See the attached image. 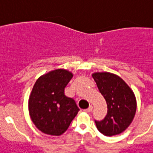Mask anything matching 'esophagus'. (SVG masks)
Wrapping results in <instances>:
<instances>
[{
	"mask_svg": "<svg viewBox=\"0 0 153 153\" xmlns=\"http://www.w3.org/2000/svg\"><path fill=\"white\" fill-rule=\"evenodd\" d=\"M92 110H93V106H92V105H89V108H88L87 109H85V111H86V112H91Z\"/></svg>",
	"mask_w": 153,
	"mask_h": 153,
	"instance_id": "1",
	"label": "esophagus"
}]
</instances>
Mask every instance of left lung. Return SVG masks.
I'll list each match as a JSON object with an SVG mask.
<instances>
[{
  "mask_svg": "<svg viewBox=\"0 0 153 153\" xmlns=\"http://www.w3.org/2000/svg\"><path fill=\"white\" fill-rule=\"evenodd\" d=\"M92 76L108 106L105 119L95 120L97 128L105 136L120 134L130 126L134 117L137 108L134 94L116 74L96 72Z\"/></svg>",
  "mask_w": 153,
  "mask_h": 153,
  "instance_id": "8db88e82",
  "label": "left lung"
}]
</instances>
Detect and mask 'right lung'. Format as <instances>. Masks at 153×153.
<instances>
[{"mask_svg":"<svg viewBox=\"0 0 153 153\" xmlns=\"http://www.w3.org/2000/svg\"><path fill=\"white\" fill-rule=\"evenodd\" d=\"M64 69L52 71L38 78L29 97V113L36 127L48 135L59 136L70 126L79 111L74 99L64 94L72 79Z\"/></svg>","mask_w":153,"mask_h":153,"instance_id":"1","label":"right lung"}]
</instances>
